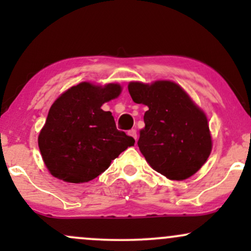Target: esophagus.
I'll list each match as a JSON object with an SVG mask.
<instances>
[{
  "label": "esophagus",
  "mask_w": 251,
  "mask_h": 251,
  "mask_svg": "<svg viewBox=\"0 0 251 251\" xmlns=\"http://www.w3.org/2000/svg\"><path fill=\"white\" fill-rule=\"evenodd\" d=\"M128 134L131 135V137H133L135 142H137V139H138V135H137V131H135V129H131V131L128 132Z\"/></svg>",
  "instance_id": "esophagus-1"
}]
</instances>
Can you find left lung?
<instances>
[{
    "label": "left lung",
    "instance_id": "8db88e82",
    "mask_svg": "<svg viewBox=\"0 0 251 251\" xmlns=\"http://www.w3.org/2000/svg\"><path fill=\"white\" fill-rule=\"evenodd\" d=\"M128 92L135 103L149 107L138 140L146 162L171 180L195 175L212 149L205 113L172 81L129 82Z\"/></svg>",
    "mask_w": 251,
    "mask_h": 251
}]
</instances>
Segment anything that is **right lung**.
I'll return each instance as SVG.
<instances>
[{"label":"right lung","instance_id":"obj_1","mask_svg":"<svg viewBox=\"0 0 251 251\" xmlns=\"http://www.w3.org/2000/svg\"><path fill=\"white\" fill-rule=\"evenodd\" d=\"M120 92L118 83L102 87L81 82L54 101L39 134L42 159L54 177L67 183L89 181L134 145L133 138L117 129L111 112L101 109Z\"/></svg>","mask_w":251,"mask_h":251}]
</instances>
